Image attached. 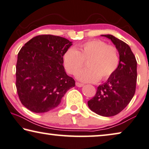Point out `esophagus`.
Here are the masks:
<instances>
[{
    "label": "esophagus",
    "instance_id": "obj_1",
    "mask_svg": "<svg viewBox=\"0 0 149 149\" xmlns=\"http://www.w3.org/2000/svg\"><path fill=\"white\" fill-rule=\"evenodd\" d=\"M75 85H76V86H77V87H79V88L83 87V86H84V84H83L79 83V82H76V83H75Z\"/></svg>",
    "mask_w": 149,
    "mask_h": 149
}]
</instances>
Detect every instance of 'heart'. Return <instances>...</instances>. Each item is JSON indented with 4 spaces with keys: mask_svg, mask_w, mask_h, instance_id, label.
<instances>
[{
    "mask_svg": "<svg viewBox=\"0 0 149 149\" xmlns=\"http://www.w3.org/2000/svg\"><path fill=\"white\" fill-rule=\"evenodd\" d=\"M86 61L88 68L77 74V79L83 82H96L106 79L118 67L120 57L114 45H106L100 40H91L70 48L63 55V65L70 74L75 75Z\"/></svg>",
    "mask_w": 149,
    "mask_h": 149,
    "instance_id": "obj_1",
    "label": "heart"
}]
</instances>
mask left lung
Returning a JSON list of instances; mask_svg holds the SVG:
<instances>
[{
    "mask_svg": "<svg viewBox=\"0 0 149 149\" xmlns=\"http://www.w3.org/2000/svg\"><path fill=\"white\" fill-rule=\"evenodd\" d=\"M111 40L119 53L118 67L97 89L88 102L90 109L102 116H115L126 107L134 96L137 79V62L131 49L112 35H102Z\"/></svg>",
    "mask_w": 149,
    "mask_h": 149,
    "instance_id": "8db88e82",
    "label": "left lung"
}]
</instances>
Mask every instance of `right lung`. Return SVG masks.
Listing matches in <instances>:
<instances>
[{
	"label": "right lung",
	"instance_id": "add662e5",
	"mask_svg": "<svg viewBox=\"0 0 149 149\" xmlns=\"http://www.w3.org/2000/svg\"><path fill=\"white\" fill-rule=\"evenodd\" d=\"M72 42L59 36L42 35L26 43L18 53L16 87L21 103L31 112L56 108L75 81L65 72L63 55Z\"/></svg>",
	"mask_w": 149,
	"mask_h": 149
}]
</instances>
